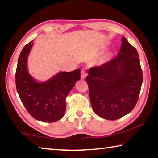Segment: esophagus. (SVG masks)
<instances>
[{
    "instance_id": "34e87169",
    "label": "esophagus",
    "mask_w": 158,
    "mask_h": 158,
    "mask_svg": "<svg viewBox=\"0 0 158 158\" xmlns=\"http://www.w3.org/2000/svg\"><path fill=\"white\" fill-rule=\"evenodd\" d=\"M87 76V71L86 69H83L81 70V78L82 79H84L85 78V77Z\"/></svg>"
}]
</instances>
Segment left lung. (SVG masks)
Returning a JSON list of instances; mask_svg holds the SVG:
<instances>
[{
	"label": "left lung",
	"mask_w": 158,
	"mask_h": 158,
	"mask_svg": "<svg viewBox=\"0 0 158 158\" xmlns=\"http://www.w3.org/2000/svg\"><path fill=\"white\" fill-rule=\"evenodd\" d=\"M93 111L101 118L114 121L133 110L143 81L137 49L122 37L117 56L90 68L85 78Z\"/></svg>",
	"instance_id": "1"
}]
</instances>
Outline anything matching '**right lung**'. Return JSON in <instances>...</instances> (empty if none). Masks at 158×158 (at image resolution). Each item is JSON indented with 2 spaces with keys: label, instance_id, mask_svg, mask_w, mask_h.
<instances>
[{
  "label": "right lung",
  "instance_id": "obj_1",
  "mask_svg": "<svg viewBox=\"0 0 158 158\" xmlns=\"http://www.w3.org/2000/svg\"><path fill=\"white\" fill-rule=\"evenodd\" d=\"M33 42L25 45L19 57L15 74L17 90L32 117L43 122H56L65 114V98L81 79V69L61 72L46 82H37L27 70L28 55Z\"/></svg>",
  "mask_w": 158,
  "mask_h": 158
}]
</instances>
